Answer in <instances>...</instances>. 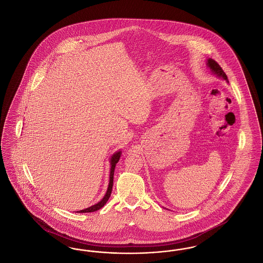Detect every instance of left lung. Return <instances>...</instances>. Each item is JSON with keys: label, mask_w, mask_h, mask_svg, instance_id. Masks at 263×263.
I'll list each match as a JSON object with an SVG mask.
<instances>
[{"label": "left lung", "mask_w": 263, "mask_h": 263, "mask_svg": "<svg viewBox=\"0 0 263 263\" xmlns=\"http://www.w3.org/2000/svg\"><path fill=\"white\" fill-rule=\"evenodd\" d=\"M208 65H209V67H210V69H211L214 73L217 74L218 76H220V77H222L223 79H225V80H227V81H228L227 75H226V73L223 71V69L221 68L220 65H219L218 63H216L214 60L209 59V61H208Z\"/></svg>", "instance_id": "left-lung-1"}]
</instances>
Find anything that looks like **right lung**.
Wrapping results in <instances>:
<instances>
[{
    "label": "right lung",
    "mask_w": 263,
    "mask_h": 263,
    "mask_svg": "<svg viewBox=\"0 0 263 263\" xmlns=\"http://www.w3.org/2000/svg\"><path fill=\"white\" fill-rule=\"evenodd\" d=\"M119 158H120V152H118V153H116V155H114L112 158H111V160H110L111 167H110V174H109V184H108V188H107V191H106V194H105L104 199L101 200V201H99L97 204L92 205V206H90V208H88V209H85V210H79V211H77V212H80V213H83V212H93V211H96V210L102 209V208L105 205L107 200L109 199L110 194H111V191H112L114 173H115V168H116V163H117L118 160H119Z\"/></svg>",
    "instance_id": "obj_1"
}]
</instances>
